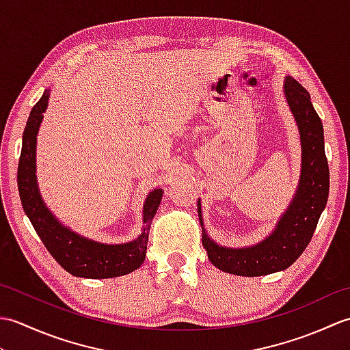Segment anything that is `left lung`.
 Segmentation results:
<instances>
[{
  "mask_svg": "<svg viewBox=\"0 0 350 350\" xmlns=\"http://www.w3.org/2000/svg\"><path fill=\"white\" fill-rule=\"evenodd\" d=\"M282 93L295 117L301 139V173L295 194L272 232L250 247L232 248L207 234L202 202H197L203 247L211 263L227 273L260 277L292 266L307 248L329 194V168L325 156L323 126L310 93L298 81L286 77Z\"/></svg>",
  "mask_w": 350,
  "mask_h": 350,
  "instance_id": "1",
  "label": "left lung"
}]
</instances>
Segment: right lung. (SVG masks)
Wrapping results in <instances>:
<instances>
[{
	"label": "right lung",
	"instance_id": "obj_1",
	"mask_svg": "<svg viewBox=\"0 0 350 350\" xmlns=\"http://www.w3.org/2000/svg\"><path fill=\"white\" fill-rule=\"evenodd\" d=\"M51 90L43 92L33 107L22 135V150L18 165V189L24 212L39 234L43 245L63 269L81 278H114L138 269L147 251L148 230L161 204L163 191L148 192L143 204V228L133 241L103 243L79 234L58 219L43 202L36 176L37 133L48 108Z\"/></svg>",
	"mask_w": 350,
	"mask_h": 350
}]
</instances>
